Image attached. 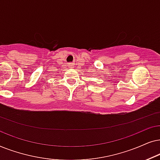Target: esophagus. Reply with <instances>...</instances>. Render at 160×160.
Returning a JSON list of instances; mask_svg holds the SVG:
<instances>
[{
	"instance_id": "esophagus-1",
	"label": "esophagus",
	"mask_w": 160,
	"mask_h": 160,
	"mask_svg": "<svg viewBox=\"0 0 160 160\" xmlns=\"http://www.w3.org/2000/svg\"><path fill=\"white\" fill-rule=\"evenodd\" d=\"M69 66H72V63H69Z\"/></svg>"
}]
</instances>
